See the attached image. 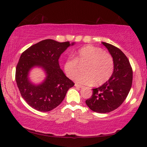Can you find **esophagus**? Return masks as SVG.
<instances>
[{
    "instance_id": "esophagus-1",
    "label": "esophagus",
    "mask_w": 147,
    "mask_h": 147,
    "mask_svg": "<svg viewBox=\"0 0 147 147\" xmlns=\"http://www.w3.org/2000/svg\"><path fill=\"white\" fill-rule=\"evenodd\" d=\"M75 86L76 87H78V88H80L83 87V86H82V85H80V84H77V83L75 84Z\"/></svg>"
}]
</instances>
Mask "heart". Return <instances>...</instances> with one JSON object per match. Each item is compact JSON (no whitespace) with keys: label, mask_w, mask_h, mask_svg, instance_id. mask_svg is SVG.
<instances>
[{"label":"heart","mask_w":147,"mask_h":147,"mask_svg":"<svg viewBox=\"0 0 147 147\" xmlns=\"http://www.w3.org/2000/svg\"><path fill=\"white\" fill-rule=\"evenodd\" d=\"M86 64V73L75 77V81L81 84L101 85L111 78L114 69V61L111 54L97 46L87 45L75 53V59H69L64 65V71L69 78H73L80 70L79 65Z\"/></svg>","instance_id":"b5f03b06"}]
</instances>
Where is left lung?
<instances>
[{
    "instance_id": "obj_1",
    "label": "left lung",
    "mask_w": 147,
    "mask_h": 147,
    "mask_svg": "<svg viewBox=\"0 0 147 147\" xmlns=\"http://www.w3.org/2000/svg\"><path fill=\"white\" fill-rule=\"evenodd\" d=\"M102 44L114 59V72L109 81L92 89L93 94L86 100V104L92 111L108 113L117 109L127 98L132 86L133 71L128 58L120 49L109 43Z\"/></svg>"
}]
</instances>
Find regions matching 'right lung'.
Segmentation results:
<instances>
[{"instance_id": "1", "label": "right lung", "mask_w": 147, "mask_h": 147, "mask_svg": "<svg viewBox=\"0 0 147 147\" xmlns=\"http://www.w3.org/2000/svg\"><path fill=\"white\" fill-rule=\"evenodd\" d=\"M71 45L52 39L40 41L26 50L20 57L15 71V80L21 96L33 109L48 112L63 101L67 91L74 86V82L64 75L60 68L59 59ZM44 69L47 78L38 86L28 79V74L33 67Z\"/></svg>"}]
</instances>
